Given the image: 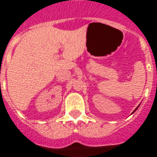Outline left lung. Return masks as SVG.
Segmentation results:
<instances>
[{
	"instance_id": "obj_1",
	"label": "left lung",
	"mask_w": 157,
	"mask_h": 157,
	"mask_svg": "<svg viewBox=\"0 0 157 157\" xmlns=\"http://www.w3.org/2000/svg\"><path fill=\"white\" fill-rule=\"evenodd\" d=\"M138 107H139V106H138V107H137V108H136V109H135V110H134V111H133V113H132V114H133V113L135 112V111H137V108H138Z\"/></svg>"
}]
</instances>
